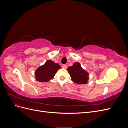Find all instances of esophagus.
<instances>
[{"label": "esophagus", "instance_id": "34e87169", "mask_svg": "<svg viewBox=\"0 0 128 128\" xmlns=\"http://www.w3.org/2000/svg\"><path fill=\"white\" fill-rule=\"evenodd\" d=\"M62 68H64V69L67 68V65H66V64H64V65L62 66Z\"/></svg>", "mask_w": 128, "mask_h": 128}]
</instances>
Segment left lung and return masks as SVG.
I'll return each instance as SVG.
<instances>
[{
    "mask_svg": "<svg viewBox=\"0 0 128 128\" xmlns=\"http://www.w3.org/2000/svg\"><path fill=\"white\" fill-rule=\"evenodd\" d=\"M67 71L74 82L79 84L88 83L89 78L88 74L82 68L79 62H75L72 66L68 67Z\"/></svg>",
    "mask_w": 128,
    "mask_h": 128,
    "instance_id": "8db88e82",
    "label": "left lung"
}]
</instances>
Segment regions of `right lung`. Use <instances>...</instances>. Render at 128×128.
Instances as JSON below:
<instances>
[{"label":"right lung","instance_id":"obj_1","mask_svg":"<svg viewBox=\"0 0 128 128\" xmlns=\"http://www.w3.org/2000/svg\"><path fill=\"white\" fill-rule=\"evenodd\" d=\"M59 64L52 60H48L44 64L38 68L35 71V78L40 82H47L52 80L57 71L60 69Z\"/></svg>","mask_w":128,"mask_h":128}]
</instances>
